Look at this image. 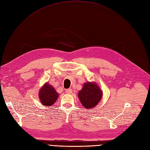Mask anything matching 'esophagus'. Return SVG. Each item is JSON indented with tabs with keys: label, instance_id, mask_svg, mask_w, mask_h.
<instances>
[{
	"label": "esophagus",
	"instance_id": "obj_1",
	"mask_svg": "<svg viewBox=\"0 0 150 150\" xmlns=\"http://www.w3.org/2000/svg\"><path fill=\"white\" fill-rule=\"evenodd\" d=\"M65 92L67 93V94H71L72 93V90L71 89H67L65 90Z\"/></svg>",
	"mask_w": 150,
	"mask_h": 150
}]
</instances>
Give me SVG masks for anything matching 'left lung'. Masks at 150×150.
Here are the masks:
<instances>
[{
	"mask_svg": "<svg viewBox=\"0 0 150 150\" xmlns=\"http://www.w3.org/2000/svg\"><path fill=\"white\" fill-rule=\"evenodd\" d=\"M81 104L86 108H92L97 105L102 97V91L95 83H85L79 92Z\"/></svg>",
	"mask_w": 150,
	"mask_h": 150,
	"instance_id": "1",
	"label": "left lung"
}]
</instances>
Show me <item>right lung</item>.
Masks as SVG:
<instances>
[{
  "label": "right lung",
  "mask_w": 150,
  "mask_h": 150,
  "mask_svg": "<svg viewBox=\"0 0 150 150\" xmlns=\"http://www.w3.org/2000/svg\"><path fill=\"white\" fill-rule=\"evenodd\" d=\"M59 97L58 93L54 88L50 85L45 83L39 91V98L42 103L48 107L54 105Z\"/></svg>",
  "instance_id": "right-lung-1"
}]
</instances>
